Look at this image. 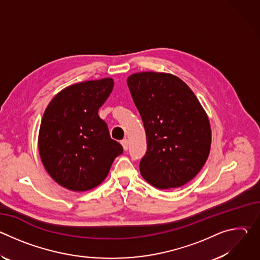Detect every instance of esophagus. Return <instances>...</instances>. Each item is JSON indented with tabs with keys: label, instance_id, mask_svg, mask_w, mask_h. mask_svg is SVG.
<instances>
[{
	"label": "esophagus",
	"instance_id": "34e87169",
	"mask_svg": "<svg viewBox=\"0 0 260 260\" xmlns=\"http://www.w3.org/2000/svg\"><path fill=\"white\" fill-rule=\"evenodd\" d=\"M121 145H122V147H123V149L126 151L127 149H128V146H129V143H128V141L125 139V140H123L122 142H121Z\"/></svg>",
	"mask_w": 260,
	"mask_h": 260
}]
</instances>
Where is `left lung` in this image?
I'll list each match as a JSON object with an SVG mask.
<instances>
[{
	"label": "left lung",
	"mask_w": 260,
	"mask_h": 260,
	"mask_svg": "<svg viewBox=\"0 0 260 260\" xmlns=\"http://www.w3.org/2000/svg\"><path fill=\"white\" fill-rule=\"evenodd\" d=\"M126 82L147 138L142 177L158 189L183 186L199 174L210 153L206 111L189 86L172 74L140 72Z\"/></svg>",
	"instance_id": "obj_1"
}]
</instances>
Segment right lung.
I'll return each mask as SVG.
<instances>
[{
    "instance_id": "right-lung-1",
    "label": "right lung",
    "mask_w": 260,
    "mask_h": 260,
    "mask_svg": "<svg viewBox=\"0 0 260 260\" xmlns=\"http://www.w3.org/2000/svg\"><path fill=\"white\" fill-rule=\"evenodd\" d=\"M113 86L112 78L73 84L55 94L45 109L38 137L40 157L50 177L69 190L99 186L123 152L99 116Z\"/></svg>"
}]
</instances>
